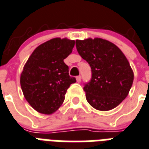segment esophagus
Here are the masks:
<instances>
[{
  "label": "esophagus",
  "mask_w": 149,
  "mask_h": 149,
  "mask_svg": "<svg viewBox=\"0 0 149 149\" xmlns=\"http://www.w3.org/2000/svg\"><path fill=\"white\" fill-rule=\"evenodd\" d=\"M77 81L79 83L81 81V77H80V76H78V77H77Z\"/></svg>",
  "instance_id": "34e87169"
}]
</instances>
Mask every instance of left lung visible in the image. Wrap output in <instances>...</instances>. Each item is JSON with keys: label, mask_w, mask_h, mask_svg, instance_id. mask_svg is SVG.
<instances>
[{"label": "left lung", "mask_w": 149, "mask_h": 149, "mask_svg": "<svg viewBox=\"0 0 149 149\" xmlns=\"http://www.w3.org/2000/svg\"><path fill=\"white\" fill-rule=\"evenodd\" d=\"M76 47L91 69V78L84 84L88 103L101 111L116 108L133 84L134 73L127 58L117 46L101 38L77 40Z\"/></svg>", "instance_id": "left-lung-1"}]
</instances>
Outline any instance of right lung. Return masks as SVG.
Returning <instances> with one entry per match:
<instances>
[{"mask_svg":"<svg viewBox=\"0 0 149 149\" xmlns=\"http://www.w3.org/2000/svg\"><path fill=\"white\" fill-rule=\"evenodd\" d=\"M75 41L54 38L34 50L25 65L20 84L26 101L37 112L52 114L61 106L67 89L76 83L64 59Z\"/></svg>","mask_w":149,"mask_h":149,"instance_id":"add662e5","label":"right lung"}]
</instances>
